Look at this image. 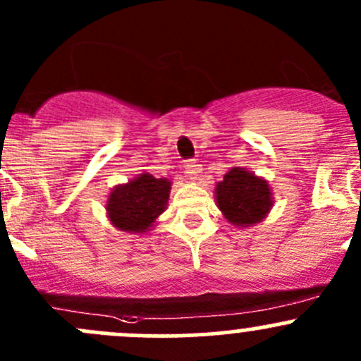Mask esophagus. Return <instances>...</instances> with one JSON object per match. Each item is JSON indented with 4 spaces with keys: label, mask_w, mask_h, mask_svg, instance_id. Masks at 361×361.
Returning a JSON list of instances; mask_svg holds the SVG:
<instances>
[{
    "label": "esophagus",
    "mask_w": 361,
    "mask_h": 361,
    "mask_svg": "<svg viewBox=\"0 0 361 361\" xmlns=\"http://www.w3.org/2000/svg\"><path fill=\"white\" fill-rule=\"evenodd\" d=\"M183 167H185V173H187L192 180H197L199 173L202 171L201 164H199L197 160H187V162L183 164Z\"/></svg>",
    "instance_id": "esophagus-1"
}]
</instances>
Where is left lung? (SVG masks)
<instances>
[{
  "label": "left lung",
  "mask_w": 361,
  "mask_h": 361,
  "mask_svg": "<svg viewBox=\"0 0 361 361\" xmlns=\"http://www.w3.org/2000/svg\"><path fill=\"white\" fill-rule=\"evenodd\" d=\"M214 197L224 216L238 227H251L267 216L272 190L264 178L243 167H232L214 187Z\"/></svg>",
  "instance_id": "8db88e82"
}]
</instances>
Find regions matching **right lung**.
I'll return each mask as SVG.
<instances>
[{
    "label": "right lung",
    "instance_id": "add662e5",
    "mask_svg": "<svg viewBox=\"0 0 361 361\" xmlns=\"http://www.w3.org/2000/svg\"><path fill=\"white\" fill-rule=\"evenodd\" d=\"M171 181L143 173L126 185H116L106 202L113 227L130 234H143L154 227L167 207Z\"/></svg>",
    "mask_w": 361,
    "mask_h": 361
}]
</instances>
